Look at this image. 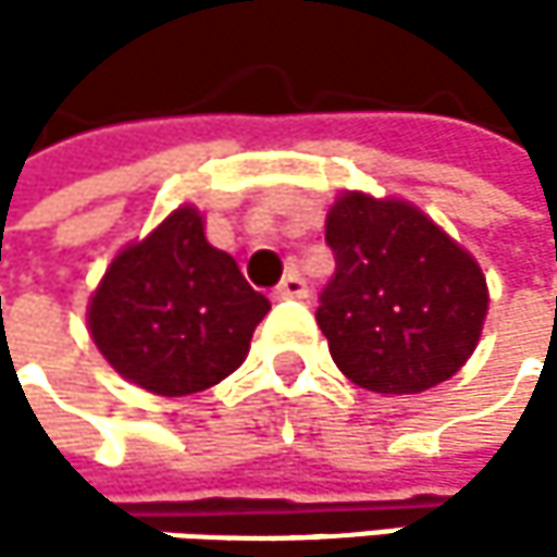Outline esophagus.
Segmentation results:
<instances>
[{
  "mask_svg": "<svg viewBox=\"0 0 557 557\" xmlns=\"http://www.w3.org/2000/svg\"><path fill=\"white\" fill-rule=\"evenodd\" d=\"M274 293H277L280 299H306L309 296V286H306V280H302L299 271H289L286 277L280 280Z\"/></svg>",
  "mask_w": 557,
  "mask_h": 557,
  "instance_id": "obj_1",
  "label": "esophagus"
}]
</instances>
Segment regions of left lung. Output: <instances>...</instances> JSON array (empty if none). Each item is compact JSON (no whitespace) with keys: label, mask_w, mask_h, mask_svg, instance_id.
Instances as JSON below:
<instances>
[{"label":"left lung","mask_w":557,"mask_h":557,"mask_svg":"<svg viewBox=\"0 0 557 557\" xmlns=\"http://www.w3.org/2000/svg\"><path fill=\"white\" fill-rule=\"evenodd\" d=\"M335 277L315 322L332 361L358 387L422 393L474 351L487 280L432 219L396 199L342 196L325 222Z\"/></svg>","instance_id":"left-lung-1"}]
</instances>
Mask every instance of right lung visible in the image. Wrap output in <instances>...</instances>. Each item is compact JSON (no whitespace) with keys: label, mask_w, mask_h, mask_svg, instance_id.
Here are the masks:
<instances>
[{"label":"right lung","mask_w":557,"mask_h":557,"mask_svg":"<svg viewBox=\"0 0 557 557\" xmlns=\"http://www.w3.org/2000/svg\"><path fill=\"white\" fill-rule=\"evenodd\" d=\"M268 309L271 299L206 242L199 212L183 206L112 261L89 302V332L125 381L186 396L245 361Z\"/></svg>","instance_id":"add662e5"}]
</instances>
